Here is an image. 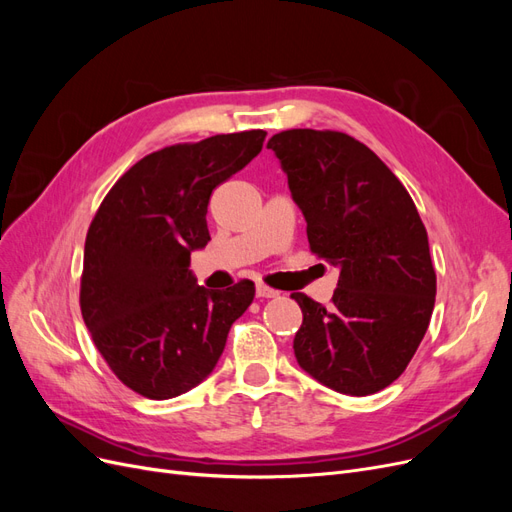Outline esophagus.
<instances>
[{
  "label": "esophagus",
  "instance_id": "34e87169",
  "mask_svg": "<svg viewBox=\"0 0 512 512\" xmlns=\"http://www.w3.org/2000/svg\"><path fill=\"white\" fill-rule=\"evenodd\" d=\"M277 294H280V292L269 288V286H265V284H258V286H256V297H258V299H275Z\"/></svg>",
  "mask_w": 512,
  "mask_h": 512
}]
</instances>
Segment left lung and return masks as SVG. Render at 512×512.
<instances>
[{
    "mask_svg": "<svg viewBox=\"0 0 512 512\" xmlns=\"http://www.w3.org/2000/svg\"><path fill=\"white\" fill-rule=\"evenodd\" d=\"M267 147L307 222L312 252L339 269L327 309L303 292L294 356L344 395L397 380L425 337L436 303L427 230L410 194L374 151L329 130H286Z\"/></svg>",
    "mask_w": 512,
    "mask_h": 512,
    "instance_id": "8db88e82",
    "label": "left lung"
}]
</instances>
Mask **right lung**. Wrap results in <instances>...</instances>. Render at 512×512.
<instances>
[{
    "label": "right lung",
    "instance_id": "1",
    "mask_svg": "<svg viewBox=\"0 0 512 512\" xmlns=\"http://www.w3.org/2000/svg\"><path fill=\"white\" fill-rule=\"evenodd\" d=\"M267 132L218 134L149 153L106 194L89 226L81 312L113 374L138 395L188 393L218 365L254 284H196L190 256L211 241V192L252 162Z\"/></svg>",
    "mask_w": 512,
    "mask_h": 512
}]
</instances>
